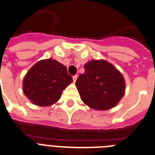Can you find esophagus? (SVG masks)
<instances>
[{"instance_id": "esophagus-1", "label": "esophagus", "mask_w": 155, "mask_h": 155, "mask_svg": "<svg viewBox=\"0 0 155 155\" xmlns=\"http://www.w3.org/2000/svg\"><path fill=\"white\" fill-rule=\"evenodd\" d=\"M77 78H78V75H73V77H72V79H73V82H74V83H75V81H76V80H77Z\"/></svg>"}]
</instances>
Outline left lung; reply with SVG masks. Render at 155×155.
Returning a JSON list of instances; mask_svg holds the SVG:
<instances>
[{
	"label": "left lung",
	"mask_w": 155,
	"mask_h": 155,
	"mask_svg": "<svg viewBox=\"0 0 155 155\" xmlns=\"http://www.w3.org/2000/svg\"><path fill=\"white\" fill-rule=\"evenodd\" d=\"M75 85L82 101L94 110L114 107L124 96L125 84L121 73L109 62L93 60L84 65Z\"/></svg>",
	"instance_id": "obj_1"
}]
</instances>
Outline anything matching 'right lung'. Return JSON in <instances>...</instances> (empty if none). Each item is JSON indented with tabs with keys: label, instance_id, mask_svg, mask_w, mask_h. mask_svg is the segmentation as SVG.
<instances>
[{
	"label": "right lung",
	"instance_id": "add662e5",
	"mask_svg": "<svg viewBox=\"0 0 155 155\" xmlns=\"http://www.w3.org/2000/svg\"><path fill=\"white\" fill-rule=\"evenodd\" d=\"M72 82L67 68L56 60L36 63L23 79V93L35 105L51 106L60 99L63 90Z\"/></svg>",
	"mask_w": 155,
	"mask_h": 155
}]
</instances>
